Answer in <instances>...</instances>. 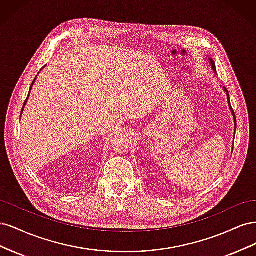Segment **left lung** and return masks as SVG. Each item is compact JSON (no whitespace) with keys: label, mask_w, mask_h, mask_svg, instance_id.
Wrapping results in <instances>:
<instances>
[{"label":"left lung","mask_w":256,"mask_h":256,"mask_svg":"<svg viewBox=\"0 0 256 256\" xmlns=\"http://www.w3.org/2000/svg\"><path fill=\"white\" fill-rule=\"evenodd\" d=\"M208 60L210 62V64H212V68L214 69V72L216 74V65H214V60H212V58H208ZM223 90H226V97H228V106H230V111H232V114H233V116H234V122H235V130H236V116H235V113H234V110L232 109V106H230V94H228V90L223 86Z\"/></svg>","instance_id":"left-lung-1"}]
</instances>
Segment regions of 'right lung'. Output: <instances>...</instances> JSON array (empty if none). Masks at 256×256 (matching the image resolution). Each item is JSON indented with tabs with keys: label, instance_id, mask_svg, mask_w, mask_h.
Returning a JSON list of instances; mask_svg holds the SVG:
<instances>
[{
	"label": "right lung",
	"instance_id": "add662e5",
	"mask_svg": "<svg viewBox=\"0 0 256 256\" xmlns=\"http://www.w3.org/2000/svg\"><path fill=\"white\" fill-rule=\"evenodd\" d=\"M35 80H36V78L34 79V81H33V83H32V85H30V92H28V98L26 99V102H24V104H23V108H22V111H21V114H22V112H23V109H24V106L26 104V102H28V96H30V90H32V86H33V84H34V82H35Z\"/></svg>",
	"mask_w": 256,
	"mask_h": 256
}]
</instances>
